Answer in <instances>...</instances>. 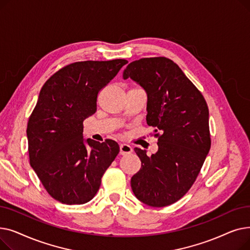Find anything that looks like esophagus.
I'll list each match as a JSON object with an SVG mask.
<instances>
[{
  "instance_id": "esophagus-1",
  "label": "esophagus",
  "mask_w": 250,
  "mask_h": 250,
  "mask_svg": "<svg viewBox=\"0 0 250 250\" xmlns=\"http://www.w3.org/2000/svg\"><path fill=\"white\" fill-rule=\"evenodd\" d=\"M133 152V148L130 147L127 144H121L120 146V153L122 155H126V154H130Z\"/></svg>"
}]
</instances>
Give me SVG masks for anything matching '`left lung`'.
I'll return each mask as SVG.
<instances>
[{"instance_id": "left-lung-1", "label": "left lung", "mask_w": 250, "mask_h": 250, "mask_svg": "<svg viewBox=\"0 0 250 250\" xmlns=\"http://www.w3.org/2000/svg\"><path fill=\"white\" fill-rule=\"evenodd\" d=\"M148 95L147 124L155 127L158 151L135 148L142 166L130 186L142 203L161 208L185 195L211 148L208 108L203 94L171 60L144 58L124 71Z\"/></svg>"}]
</instances>
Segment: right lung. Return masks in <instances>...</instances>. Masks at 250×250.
Returning <instances> with one entry per match:
<instances>
[{"instance_id": "add662e5", "label": "right lung", "mask_w": 250, "mask_h": 250, "mask_svg": "<svg viewBox=\"0 0 250 250\" xmlns=\"http://www.w3.org/2000/svg\"><path fill=\"white\" fill-rule=\"evenodd\" d=\"M126 60L70 63L42 86L27 125L29 161L46 191L65 205L88 203L120 146L83 139V122L95 113L97 95Z\"/></svg>"}]
</instances>
